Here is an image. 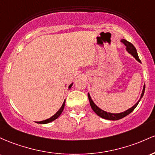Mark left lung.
Returning a JSON list of instances; mask_svg holds the SVG:
<instances>
[{
	"mask_svg": "<svg viewBox=\"0 0 155 155\" xmlns=\"http://www.w3.org/2000/svg\"><path fill=\"white\" fill-rule=\"evenodd\" d=\"M121 42L124 43V44L125 45V46L127 47V50L129 52L130 54H131L132 55H133L134 58H135V59H136L138 61L141 63V61H140V60L138 58V53H137V50H136V49H135V47L133 46V45L132 44V43L129 42L128 41H127V40H125V39H121ZM144 91H145V85H144V86H143V91H142V94H141V96H140V100L138 101V102H137V103L135 104V105L133 106L131 108L128 109L127 110L124 111V112L120 113V114H111V113H107V112H105V111L101 110L100 108H99V107H97V106L95 105L94 103V102L91 100V97H90L89 94H88V100H89L90 105H91L92 110L94 111V112L96 113V114L99 116H100V117L103 118V119H107V120H119V119H122V118L125 117V116H127L128 114H130V113L133 112V111L134 110V109H135V107H137V105H138L139 102H140V99L143 97Z\"/></svg>",
	"mask_w": 155,
	"mask_h": 155,
	"instance_id": "obj_1",
	"label": "left lung"
}]
</instances>
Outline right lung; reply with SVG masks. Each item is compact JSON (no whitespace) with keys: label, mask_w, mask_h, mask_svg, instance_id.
Returning <instances> with one entry per match:
<instances>
[{"label":"right lung","mask_w":155,"mask_h":155,"mask_svg":"<svg viewBox=\"0 0 155 155\" xmlns=\"http://www.w3.org/2000/svg\"><path fill=\"white\" fill-rule=\"evenodd\" d=\"M72 86V84H71L70 86H69V88H71V86ZM64 105H65V100H64V102L63 105H62L61 107V108L59 109V110H58V112H57L56 114H55V115H53V116H52V117H50V119H48L45 120V121H39V122H37V123H39V124H47V123H49V122H51V121H54L55 119H56L57 118H58V116H60L61 114L62 111H63L64 108Z\"/></svg>","instance_id":"1"}]
</instances>
